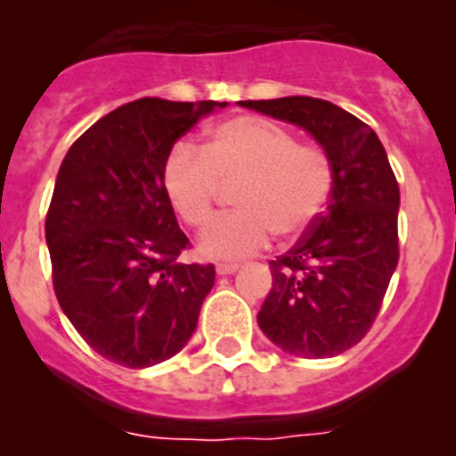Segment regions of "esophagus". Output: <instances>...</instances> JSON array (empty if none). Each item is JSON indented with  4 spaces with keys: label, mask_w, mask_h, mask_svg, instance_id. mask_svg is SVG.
<instances>
[{
    "label": "esophagus",
    "mask_w": 456,
    "mask_h": 456,
    "mask_svg": "<svg viewBox=\"0 0 456 456\" xmlns=\"http://www.w3.org/2000/svg\"><path fill=\"white\" fill-rule=\"evenodd\" d=\"M237 269H240V265H235V263L216 265V273H219V276H225V273H235Z\"/></svg>",
    "instance_id": "obj_1"
}]
</instances>
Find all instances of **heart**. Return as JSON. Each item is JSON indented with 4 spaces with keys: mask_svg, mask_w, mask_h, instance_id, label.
<instances>
[{
    "mask_svg": "<svg viewBox=\"0 0 456 456\" xmlns=\"http://www.w3.org/2000/svg\"><path fill=\"white\" fill-rule=\"evenodd\" d=\"M240 179L237 209L200 232L199 251L209 260H241L265 248L278 232L301 237L324 215L336 184L333 157L299 143L283 125L263 116H237L216 125L203 148L178 141L162 167L164 196L189 228L215 212L221 184Z\"/></svg>",
    "mask_w": 456,
    "mask_h": 456,
    "instance_id": "heart-1",
    "label": "heart"
}]
</instances>
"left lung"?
Returning <instances> with one entry per match:
<instances>
[{
	"instance_id": "1",
	"label": "left lung",
	"mask_w": 456,
	"mask_h": 456,
	"mask_svg": "<svg viewBox=\"0 0 456 456\" xmlns=\"http://www.w3.org/2000/svg\"><path fill=\"white\" fill-rule=\"evenodd\" d=\"M240 104L301 125L336 164L324 215L269 263L273 285L257 324L294 356L347 352L372 329L400 260V187L388 155L370 125L326 100L292 95Z\"/></svg>"
}]
</instances>
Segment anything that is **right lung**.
Masks as SVG:
<instances>
[{"instance_id":"add662e5","label":"right lung","mask_w":456,"mask_h":456,"mask_svg":"<svg viewBox=\"0 0 456 456\" xmlns=\"http://www.w3.org/2000/svg\"><path fill=\"white\" fill-rule=\"evenodd\" d=\"M225 102L141 98L91 125L63 157L45 216L59 305L93 352L139 370L168 361L199 324L215 265L189 248L164 196L168 151Z\"/></svg>"}]
</instances>
